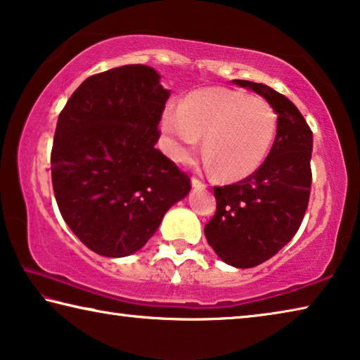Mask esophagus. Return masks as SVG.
<instances>
[{
    "label": "esophagus",
    "instance_id": "obj_1",
    "mask_svg": "<svg viewBox=\"0 0 360 360\" xmlns=\"http://www.w3.org/2000/svg\"><path fill=\"white\" fill-rule=\"evenodd\" d=\"M191 186H193V188H204L205 185L202 184L201 180L196 179V176H193V179H191Z\"/></svg>",
    "mask_w": 360,
    "mask_h": 360
}]
</instances>
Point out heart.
Returning <instances> with one entry per match:
<instances>
[{
    "instance_id": "heart-1",
    "label": "heart",
    "mask_w": 360,
    "mask_h": 360,
    "mask_svg": "<svg viewBox=\"0 0 360 360\" xmlns=\"http://www.w3.org/2000/svg\"><path fill=\"white\" fill-rule=\"evenodd\" d=\"M278 129L274 108L260 97L207 87L194 91L161 117L164 150L176 162H190L204 137L210 170L225 179H244L262 166Z\"/></svg>"
}]
</instances>
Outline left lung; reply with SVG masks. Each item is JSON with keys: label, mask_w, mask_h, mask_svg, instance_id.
<instances>
[{"label": "left lung", "mask_w": 360, "mask_h": 360, "mask_svg": "<svg viewBox=\"0 0 360 360\" xmlns=\"http://www.w3.org/2000/svg\"><path fill=\"white\" fill-rule=\"evenodd\" d=\"M233 82L266 98L278 115V131L268 158L255 172L214 188L217 212L204 234L226 264L253 268L276 255L302 225L313 176V132L285 96L260 82Z\"/></svg>", "instance_id": "8db88e82"}]
</instances>
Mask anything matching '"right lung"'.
Wrapping results in <instances>:
<instances>
[{"mask_svg":"<svg viewBox=\"0 0 360 360\" xmlns=\"http://www.w3.org/2000/svg\"><path fill=\"white\" fill-rule=\"evenodd\" d=\"M146 65L94 75L58 115L52 186L63 220L82 244L103 257L140 250L190 176L156 148L170 91Z\"/></svg>","mask_w":360,"mask_h":360,"instance_id":"1","label":"right lung"}]
</instances>
